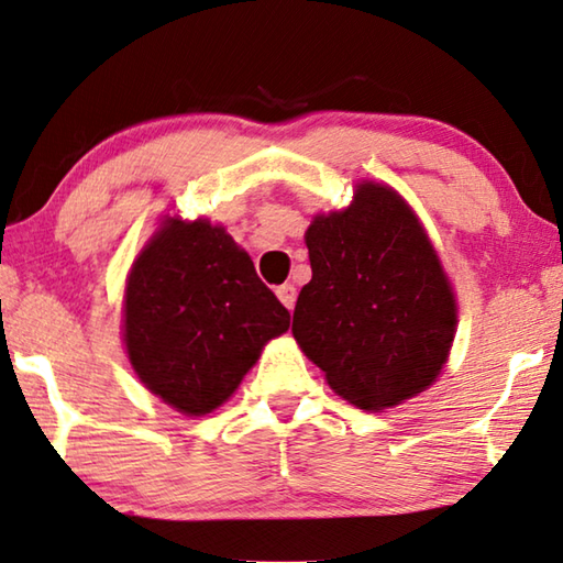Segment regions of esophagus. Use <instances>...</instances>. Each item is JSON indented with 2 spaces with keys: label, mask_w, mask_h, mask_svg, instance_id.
Wrapping results in <instances>:
<instances>
[{
  "label": "esophagus",
  "mask_w": 563,
  "mask_h": 563,
  "mask_svg": "<svg viewBox=\"0 0 563 563\" xmlns=\"http://www.w3.org/2000/svg\"><path fill=\"white\" fill-rule=\"evenodd\" d=\"M276 297L291 311L297 303V289H294V284H282V287H276Z\"/></svg>",
  "instance_id": "1"
}]
</instances>
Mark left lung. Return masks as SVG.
<instances>
[{"instance_id": "1", "label": "left lung", "mask_w": 563, "mask_h": 563, "mask_svg": "<svg viewBox=\"0 0 563 563\" xmlns=\"http://www.w3.org/2000/svg\"><path fill=\"white\" fill-rule=\"evenodd\" d=\"M311 282L294 339L354 407L379 411L429 389L456 334V299L421 221L391 187L364 181L352 207L307 229Z\"/></svg>"}]
</instances>
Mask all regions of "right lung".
Returning <instances> with one entry per match:
<instances>
[{
  "instance_id": "right-lung-1",
  "label": "right lung",
  "mask_w": 563,
  "mask_h": 563,
  "mask_svg": "<svg viewBox=\"0 0 563 563\" xmlns=\"http://www.w3.org/2000/svg\"><path fill=\"white\" fill-rule=\"evenodd\" d=\"M289 311L224 227L167 219L124 291V344L136 376L187 417L221 407Z\"/></svg>"
}]
</instances>
